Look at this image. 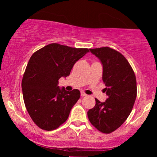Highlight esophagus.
I'll return each instance as SVG.
<instances>
[{
    "label": "esophagus",
    "instance_id": "esophagus-1",
    "mask_svg": "<svg viewBox=\"0 0 157 157\" xmlns=\"http://www.w3.org/2000/svg\"><path fill=\"white\" fill-rule=\"evenodd\" d=\"M86 96V94L84 92H81V97H85Z\"/></svg>",
    "mask_w": 157,
    "mask_h": 157
}]
</instances>
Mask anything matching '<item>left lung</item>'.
I'll list each match as a JSON object with an SVG mask.
<instances>
[{"instance_id":"8db88e82","label":"left lung","mask_w":157,"mask_h":157,"mask_svg":"<svg viewBox=\"0 0 157 157\" xmlns=\"http://www.w3.org/2000/svg\"><path fill=\"white\" fill-rule=\"evenodd\" d=\"M90 51L102 64V80L108 99L101 102L95 98L96 104L89 110L88 117L97 130L110 134L124 123L132 111L137 94L136 76L120 52L107 46Z\"/></svg>"}]
</instances>
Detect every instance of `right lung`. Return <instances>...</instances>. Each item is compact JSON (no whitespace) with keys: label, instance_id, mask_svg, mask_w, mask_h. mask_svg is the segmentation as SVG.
<instances>
[{"label":"right lung","instance_id":"1","mask_svg":"<svg viewBox=\"0 0 157 157\" xmlns=\"http://www.w3.org/2000/svg\"><path fill=\"white\" fill-rule=\"evenodd\" d=\"M89 52L86 48L51 44L30 57L21 86L27 111L40 128L55 130L67 120L80 92L60 89L58 80L68 76L75 63Z\"/></svg>","mask_w":157,"mask_h":157}]
</instances>
